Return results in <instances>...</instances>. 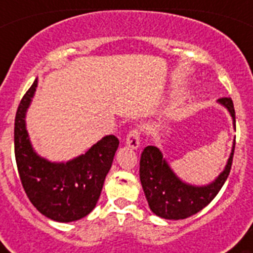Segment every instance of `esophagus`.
<instances>
[{"label":"esophagus","mask_w":253,"mask_h":253,"mask_svg":"<svg viewBox=\"0 0 253 253\" xmlns=\"http://www.w3.org/2000/svg\"><path fill=\"white\" fill-rule=\"evenodd\" d=\"M126 146L131 149H138L139 148V144H140V133L137 130V129H134L131 130L130 133L126 135Z\"/></svg>","instance_id":"obj_1"}]
</instances>
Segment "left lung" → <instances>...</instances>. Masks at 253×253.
I'll return each mask as SVG.
<instances>
[{"mask_svg": "<svg viewBox=\"0 0 253 253\" xmlns=\"http://www.w3.org/2000/svg\"><path fill=\"white\" fill-rule=\"evenodd\" d=\"M218 102L231 114L233 128L236 129V113L232 99L223 97ZM234 142L236 139L233 140L232 152L223 171L215 180L203 186L187 184L181 180L157 147H146L140 156L139 177L152 211L161 218L178 220L189 218L204 209L222 189L231 172Z\"/></svg>", "mask_w": 253, "mask_h": 253, "instance_id": "obj_1", "label": "left lung"}]
</instances>
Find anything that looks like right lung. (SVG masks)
Listing matches in <instances>:
<instances>
[{
	"label": "right lung",
	"mask_w": 253,
	"mask_h": 253,
	"mask_svg": "<svg viewBox=\"0 0 253 253\" xmlns=\"http://www.w3.org/2000/svg\"><path fill=\"white\" fill-rule=\"evenodd\" d=\"M37 87L38 78L22 97L15 118V157L20 180L31 204L43 215L55 222H75L90 214L97 204L119 139L106 135L67 162H51L39 156L30 142L25 120Z\"/></svg>",
	"instance_id": "add662e5"
}]
</instances>
